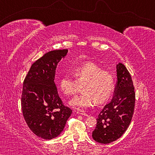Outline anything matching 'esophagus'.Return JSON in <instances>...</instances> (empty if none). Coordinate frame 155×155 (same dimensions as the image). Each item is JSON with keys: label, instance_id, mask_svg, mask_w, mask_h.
Returning <instances> with one entry per match:
<instances>
[{"label": "esophagus", "instance_id": "obj_1", "mask_svg": "<svg viewBox=\"0 0 155 155\" xmlns=\"http://www.w3.org/2000/svg\"><path fill=\"white\" fill-rule=\"evenodd\" d=\"M77 114H79V115H85V116H87V114L85 113V111L83 110H77Z\"/></svg>", "mask_w": 155, "mask_h": 155}]
</instances>
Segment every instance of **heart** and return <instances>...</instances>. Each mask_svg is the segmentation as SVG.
Masks as SVG:
<instances>
[{"mask_svg":"<svg viewBox=\"0 0 155 155\" xmlns=\"http://www.w3.org/2000/svg\"><path fill=\"white\" fill-rule=\"evenodd\" d=\"M74 78L65 75L59 81V87L65 95L74 96L83 86V93L70 101L77 108H88L94 104L107 101L114 92L115 78L111 72L98 65L88 63L72 70Z\"/></svg>","mask_w":155,"mask_h":155,"instance_id":"obj_1","label":"heart"}]
</instances>
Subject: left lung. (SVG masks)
<instances>
[{
    "label": "left lung",
    "instance_id": "1",
    "mask_svg": "<svg viewBox=\"0 0 155 155\" xmlns=\"http://www.w3.org/2000/svg\"><path fill=\"white\" fill-rule=\"evenodd\" d=\"M117 81L114 97L104 107L92 132L94 140L109 143L124 134L130 125L134 111L135 94L129 72L122 63L116 65Z\"/></svg>",
    "mask_w": 155,
    "mask_h": 155
}]
</instances>
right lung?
Returning <instances> with one entry per match:
<instances>
[{
  "label": "right lung",
  "instance_id": "right-lung-1",
  "mask_svg": "<svg viewBox=\"0 0 155 155\" xmlns=\"http://www.w3.org/2000/svg\"><path fill=\"white\" fill-rule=\"evenodd\" d=\"M68 52V49L47 52L32 64L23 83V116L34 134L44 140L61 134L72 112L63 104L54 81L57 64Z\"/></svg>",
  "mask_w": 155,
  "mask_h": 155
}]
</instances>
